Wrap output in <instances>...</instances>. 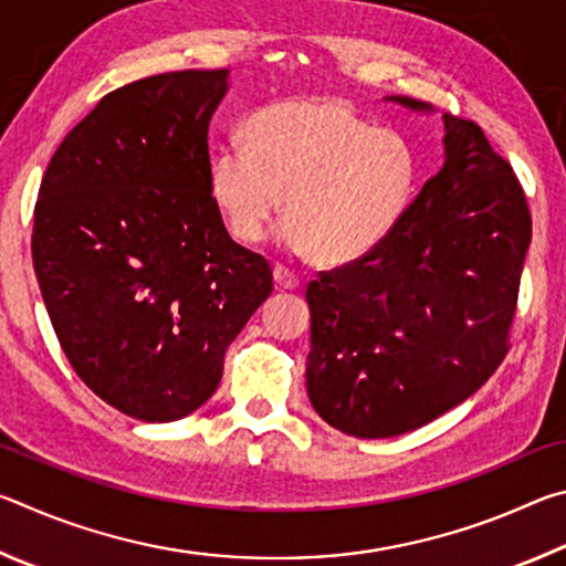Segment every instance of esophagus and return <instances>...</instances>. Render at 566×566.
I'll list each match as a JSON object with an SVG mask.
<instances>
[{
    "mask_svg": "<svg viewBox=\"0 0 566 566\" xmlns=\"http://www.w3.org/2000/svg\"><path fill=\"white\" fill-rule=\"evenodd\" d=\"M272 274H274L276 290H296V286H300V276H296L292 270H286V266H282V264H276Z\"/></svg>",
    "mask_w": 566,
    "mask_h": 566,
    "instance_id": "34e87169",
    "label": "esophagus"
}]
</instances>
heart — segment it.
<instances>
[{
  "instance_id": "b5f03b06",
  "label": "heart",
  "mask_w": 566,
  "mask_h": 566,
  "mask_svg": "<svg viewBox=\"0 0 566 566\" xmlns=\"http://www.w3.org/2000/svg\"><path fill=\"white\" fill-rule=\"evenodd\" d=\"M244 147L209 159V195L237 242L256 244L280 212V242L327 266L359 262L391 234L419 179L415 149L349 104L284 99L244 122Z\"/></svg>"
}]
</instances>
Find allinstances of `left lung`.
Segmentation results:
<instances>
[{
	"label": "left lung",
	"mask_w": 566,
	"mask_h": 566,
	"mask_svg": "<svg viewBox=\"0 0 566 566\" xmlns=\"http://www.w3.org/2000/svg\"><path fill=\"white\" fill-rule=\"evenodd\" d=\"M434 114L427 102L385 97ZM444 165L359 262L306 286V395L329 427L387 439L462 405L506 354L532 217L474 122L442 114Z\"/></svg>",
	"instance_id": "8db88e82"
}]
</instances>
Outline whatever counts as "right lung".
I'll return each mask as SVG.
<instances>
[{
  "instance_id": "add662e5",
  "label": "right lung",
  "mask_w": 566,
  "mask_h": 566,
  "mask_svg": "<svg viewBox=\"0 0 566 566\" xmlns=\"http://www.w3.org/2000/svg\"><path fill=\"white\" fill-rule=\"evenodd\" d=\"M229 70L147 76L66 134L34 207L32 260L66 359L94 395L175 421L214 395L224 352L272 294L264 256L209 195L207 132Z\"/></svg>"
}]
</instances>
